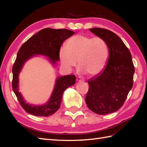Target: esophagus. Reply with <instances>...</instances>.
Returning a JSON list of instances; mask_svg holds the SVG:
<instances>
[{"mask_svg": "<svg viewBox=\"0 0 147 147\" xmlns=\"http://www.w3.org/2000/svg\"><path fill=\"white\" fill-rule=\"evenodd\" d=\"M76 81L78 82H83V81H84V80L83 79H82V78H80V77H78L77 78H76Z\"/></svg>", "mask_w": 147, "mask_h": 147, "instance_id": "34e87169", "label": "esophagus"}]
</instances>
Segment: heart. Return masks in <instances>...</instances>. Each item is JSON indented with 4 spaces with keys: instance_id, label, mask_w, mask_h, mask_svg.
Wrapping results in <instances>:
<instances>
[{
    "instance_id": "heart-1",
    "label": "heart",
    "mask_w": 147,
    "mask_h": 147,
    "mask_svg": "<svg viewBox=\"0 0 147 147\" xmlns=\"http://www.w3.org/2000/svg\"><path fill=\"white\" fill-rule=\"evenodd\" d=\"M59 56L62 67L66 70L71 71L75 67L78 61L81 71L95 76L107 64L108 47L102 38L79 34L69 39L66 47H61Z\"/></svg>"
}]
</instances>
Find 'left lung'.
<instances>
[{"instance_id": "8db88e82", "label": "left lung", "mask_w": 147, "mask_h": 147, "mask_svg": "<svg viewBox=\"0 0 147 147\" xmlns=\"http://www.w3.org/2000/svg\"><path fill=\"white\" fill-rule=\"evenodd\" d=\"M90 31L105 40L109 57L104 71L88 81L85 102L93 112L106 115L116 112L124 104L133 85L135 67L129 49L116 34L100 28Z\"/></svg>"}]
</instances>
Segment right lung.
I'll use <instances>...</instances> for the list:
<instances>
[{
  "mask_svg": "<svg viewBox=\"0 0 147 147\" xmlns=\"http://www.w3.org/2000/svg\"><path fill=\"white\" fill-rule=\"evenodd\" d=\"M74 33L73 31L67 29L55 30L47 28L32 36L19 50L12 69L13 74L12 87L21 107L28 113L41 117L54 114L60 107L65 89L75 84L76 76L71 74L57 77L49 101L41 105H31L25 102L21 92H19V74L24 63L34 56L40 55L48 57L50 62L55 65L59 61V51L62 44Z\"/></svg>",
  "mask_w": 147,
  "mask_h": 147,
  "instance_id": "1",
  "label": "right lung"
}]
</instances>
